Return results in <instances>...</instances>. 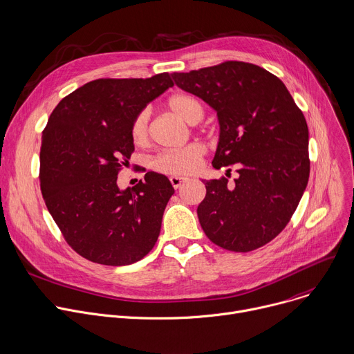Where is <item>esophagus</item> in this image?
Returning a JSON list of instances; mask_svg holds the SVG:
<instances>
[{"mask_svg": "<svg viewBox=\"0 0 354 354\" xmlns=\"http://www.w3.org/2000/svg\"><path fill=\"white\" fill-rule=\"evenodd\" d=\"M189 181V178H187V177H178V176H171L170 177V183H171V185L176 188V189H178L183 184H185V183H188Z\"/></svg>", "mask_w": 354, "mask_h": 354, "instance_id": "1", "label": "esophagus"}]
</instances>
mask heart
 <instances>
[{
  "label": "heart",
  "instance_id": "b5f03b06",
  "mask_svg": "<svg viewBox=\"0 0 354 354\" xmlns=\"http://www.w3.org/2000/svg\"><path fill=\"white\" fill-rule=\"evenodd\" d=\"M170 110L184 121L194 124L203 115L202 104L191 95L177 93L167 102ZM131 140L135 147H145L149 140V113L140 110L132 120L129 127ZM205 148L201 144H189L180 149L165 151L153 160V167L159 173L167 176H189L199 170Z\"/></svg>",
  "mask_w": 354,
  "mask_h": 354
}]
</instances>
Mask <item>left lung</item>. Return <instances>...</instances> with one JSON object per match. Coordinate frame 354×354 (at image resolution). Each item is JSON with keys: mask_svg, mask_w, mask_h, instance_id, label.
I'll use <instances>...</instances> for the list:
<instances>
[{"mask_svg": "<svg viewBox=\"0 0 354 354\" xmlns=\"http://www.w3.org/2000/svg\"><path fill=\"white\" fill-rule=\"evenodd\" d=\"M173 78L218 113L214 167H239L233 184L226 177L203 181L196 214L206 237L234 252L268 244L290 222L308 183L303 111L283 82L250 62L225 61Z\"/></svg>", "mask_w": 354, "mask_h": 354, "instance_id": "1", "label": "left lung"}]
</instances>
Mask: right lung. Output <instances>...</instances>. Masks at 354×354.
<instances>
[{
	"instance_id": "obj_1",
	"label": "right lung",
	"mask_w": 354,
	"mask_h": 354,
	"mask_svg": "<svg viewBox=\"0 0 354 354\" xmlns=\"http://www.w3.org/2000/svg\"><path fill=\"white\" fill-rule=\"evenodd\" d=\"M173 85L167 73L100 78L65 96L50 114L41 136L40 189L68 245L92 262L129 265L158 241L174 194L169 178L148 171L120 191L117 176L133 152V117Z\"/></svg>"
}]
</instances>
